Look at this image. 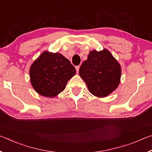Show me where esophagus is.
Returning <instances> with one entry per match:
<instances>
[{"label": "esophagus", "mask_w": 152, "mask_h": 152, "mask_svg": "<svg viewBox=\"0 0 152 152\" xmlns=\"http://www.w3.org/2000/svg\"><path fill=\"white\" fill-rule=\"evenodd\" d=\"M79 69H80V66H76V72H77V73H78Z\"/></svg>", "instance_id": "obj_1"}]
</instances>
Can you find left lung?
Segmentation results:
<instances>
[{
	"mask_svg": "<svg viewBox=\"0 0 152 152\" xmlns=\"http://www.w3.org/2000/svg\"><path fill=\"white\" fill-rule=\"evenodd\" d=\"M79 74L91 94L105 97L119 86L121 68L107 49L100 51L94 50L90 51L87 60L82 64Z\"/></svg>",
	"mask_w": 152,
	"mask_h": 152,
	"instance_id": "obj_1",
	"label": "left lung"
}]
</instances>
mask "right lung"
Returning a JSON list of instances; mask_svg holds the SVG:
<instances>
[{
	"label": "right lung",
	"mask_w": 152,
	"mask_h": 152,
	"mask_svg": "<svg viewBox=\"0 0 152 152\" xmlns=\"http://www.w3.org/2000/svg\"><path fill=\"white\" fill-rule=\"evenodd\" d=\"M76 74V69L69 60L60 53L45 51L30 67L31 84L42 96L52 98L66 88V84Z\"/></svg>",
	"instance_id": "add662e5"
}]
</instances>
